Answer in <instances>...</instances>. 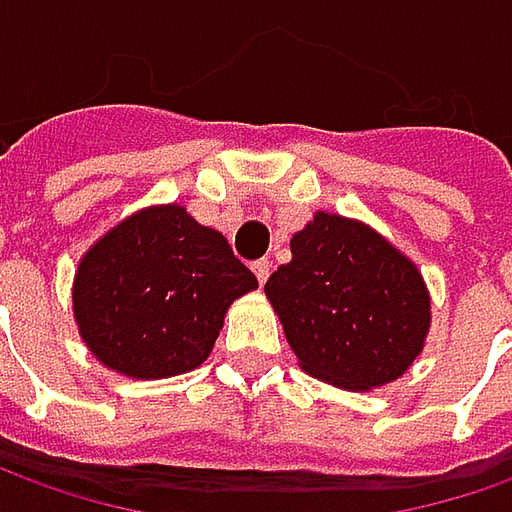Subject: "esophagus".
<instances>
[{"label":"esophagus","instance_id":"34e87169","mask_svg":"<svg viewBox=\"0 0 512 512\" xmlns=\"http://www.w3.org/2000/svg\"><path fill=\"white\" fill-rule=\"evenodd\" d=\"M270 270H273V262H267V259H262V262H256V265H253V273H256L259 285H265L267 276H270Z\"/></svg>","mask_w":512,"mask_h":512}]
</instances>
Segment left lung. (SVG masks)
I'll return each mask as SVG.
<instances>
[{
  "instance_id": "1",
  "label": "left lung",
  "mask_w": 512,
  "mask_h": 512,
  "mask_svg": "<svg viewBox=\"0 0 512 512\" xmlns=\"http://www.w3.org/2000/svg\"><path fill=\"white\" fill-rule=\"evenodd\" d=\"M290 253L265 293L299 367L342 390L399 379L430 330L419 267L373 227L325 210L290 239Z\"/></svg>"
}]
</instances>
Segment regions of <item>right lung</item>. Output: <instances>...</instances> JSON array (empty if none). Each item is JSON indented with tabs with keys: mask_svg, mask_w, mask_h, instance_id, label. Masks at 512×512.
Instances as JSON below:
<instances>
[{
	"mask_svg": "<svg viewBox=\"0 0 512 512\" xmlns=\"http://www.w3.org/2000/svg\"><path fill=\"white\" fill-rule=\"evenodd\" d=\"M256 287L219 230L182 205L145 207L82 256L73 319L105 367L168 379L205 362L227 307Z\"/></svg>",
	"mask_w": 512,
	"mask_h": 512,
	"instance_id": "right-lung-1",
	"label": "right lung"
}]
</instances>
